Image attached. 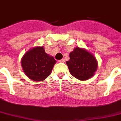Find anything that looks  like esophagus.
I'll return each mask as SVG.
<instances>
[{"mask_svg": "<svg viewBox=\"0 0 121 121\" xmlns=\"http://www.w3.org/2000/svg\"><path fill=\"white\" fill-rule=\"evenodd\" d=\"M59 62L60 63H65V59H61V60H59Z\"/></svg>", "mask_w": 121, "mask_h": 121, "instance_id": "obj_1", "label": "esophagus"}]
</instances>
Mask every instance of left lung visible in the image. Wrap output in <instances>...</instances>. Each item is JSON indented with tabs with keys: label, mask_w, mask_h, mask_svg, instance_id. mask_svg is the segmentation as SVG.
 Listing matches in <instances>:
<instances>
[{
	"label": "left lung",
	"mask_w": 121,
	"mask_h": 121,
	"mask_svg": "<svg viewBox=\"0 0 121 121\" xmlns=\"http://www.w3.org/2000/svg\"><path fill=\"white\" fill-rule=\"evenodd\" d=\"M66 63L70 74L81 81L91 78L98 68L96 58L86 50L78 47L69 53V60Z\"/></svg>",
	"instance_id": "8db88e82"
}]
</instances>
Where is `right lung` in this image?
Instances as JSON below:
<instances>
[{"label": "right lung", "mask_w": 121, "mask_h": 121, "mask_svg": "<svg viewBox=\"0 0 121 121\" xmlns=\"http://www.w3.org/2000/svg\"><path fill=\"white\" fill-rule=\"evenodd\" d=\"M56 61L46 53L43 47H35L27 52L22 59L23 72L30 79L43 81L51 74Z\"/></svg>", "instance_id": "1"}]
</instances>
